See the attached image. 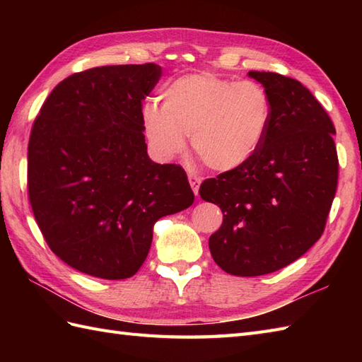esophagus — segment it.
I'll return each instance as SVG.
<instances>
[{"mask_svg": "<svg viewBox=\"0 0 362 362\" xmlns=\"http://www.w3.org/2000/svg\"><path fill=\"white\" fill-rule=\"evenodd\" d=\"M188 180H189V185H191V189H193V193L197 196L199 194V187H201L202 183V179L199 175H194V174H189L188 175Z\"/></svg>", "mask_w": 362, "mask_h": 362, "instance_id": "34e87169", "label": "esophagus"}]
</instances>
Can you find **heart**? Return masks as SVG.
Here are the masks:
<instances>
[{
  "mask_svg": "<svg viewBox=\"0 0 362 362\" xmlns=\"http://www.w3.org/2000/svg\"><path fill=\"white\" fill-rule=\"evenodd\" d=\"M163 105L146 103L143 132L157 158L180 156L189 135L196 156L213 171L230 173L255 158L272 119L271 96L253 81L213 73L187 74L161 93Z\"/></svg>",
  "mask_w": 362,
  "mask_h": 362,
  "instance_id": "obj_1",
  "label": "heart"
}]
</instances>
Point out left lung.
I'll return each instance as SVG.
<instances>
[{
  "label": "left lung",
  "mask_w": 362,
  "mask_h": 362,
  "mask_svg": "<svg viewBox=\"0 0 362 362\" xmlns=\"http://www.w3.org/2000/svg\"><path fill=\"white\" fill-rule=\"evenodd\" d=\"M247 74L271 96L266 140L247 165L199 189L224 214L209 240L211 257L238 276L275 272L313 247L324 233L339 169L336 129L311 91L279 73Z\"/></svg>",
  "instance_id": "8db88e82"
}]
</instances>
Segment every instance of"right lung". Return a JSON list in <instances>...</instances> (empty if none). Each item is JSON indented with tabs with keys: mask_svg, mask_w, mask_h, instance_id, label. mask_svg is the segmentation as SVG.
Instances as JSON below:
<instances>
[{
	"mask_svg": "<svg viewBox=\"0 0 362 362\" xmlns=\"http://www.w3.org/2000/svg\"><path fill=\"white\" fill-rule=\"evenodd\" d=\"M161 66L76 73L46 98L28 146V193L49 249L91 276L122 280L148 257L153 224L194 202L179 165L148 156L141 101Z\"/></svg>",
	"mask_w": 362,
	"mask_h": 362,
	"instance_id": "right-lung-1",
	"label": "right lung"
}]
</instances>
